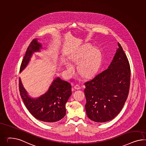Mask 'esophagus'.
Here are the masks:
<instances>
[{"label":"esophagus","mask_w":146,"mask_h":146,"mask_svg":"<svg viewBox=\"0 0 146 146\" xmlns=\"http://www.w3.org/2000/svg\"><path fill=\"white\" fill-rule=\"evenodd\" d=\"M74 89H75L76 90H79V89H81V87L79 85H78V84H76V85H75V86L74 87Z\"/></svg>","instance_id":"esophagus-1"}]
</instances>
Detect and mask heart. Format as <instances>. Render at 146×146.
<instances>
[{
  "label": "heart",
  "instance_id": "b5f03b06",
  "mask_svg": "<svg viewBox=\"0 0 146 146\" xmlns=\"http://www.w3.org/2000/svg\"><path fill=\"white\" fill-rule=\"evenodd\" d=\"M72 62L79 64L78 70L80 74L85 78L93 76L100 67L103 55L98 48L94 47L91 44H86L70 56ZM65 67L70 73L75 71L74 66L69 62L65 63Z\"/></svg>",
  "mask_w": 146,
  "mask_h": 146
}]
</instances>
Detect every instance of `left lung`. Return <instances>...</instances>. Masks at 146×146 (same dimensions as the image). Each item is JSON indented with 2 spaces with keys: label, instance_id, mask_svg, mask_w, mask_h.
<instances>
[{
  "label": "left lung",
  "instance_id": "obj_1",
  "mask_svg": "<svg viewBox=\"0 0 146 146\" xmlns=\"http://www.w3.org/2000/svg\"><path fill=\"white\" fill-rule=\"evenodd\" d=\"M107 69L85 83V108L91 120L108 122L122 110L130 88V64L121 44Z\"/></svg>",
  "mask_w": 146,
  "mask_h": 146
}]
</instances>
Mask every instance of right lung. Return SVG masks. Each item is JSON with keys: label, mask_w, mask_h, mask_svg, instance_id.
<instances>
[{"label": "right lung", "mask_w": 146, "mask_h": 146, "mask_svg": "<svg viewBox=\"0 0 146 146\" xmlns=\"http://www.w3.org/2000/svg\"><path fill=\"white\" fill-rule=\"evenodd\" d=\"M42 49L38 39L30 44L20 67V72L27 66L35 52ZM71 84L59 77L54 80L48 90L37 98H32L24 89L19 79L20 95L25 106L36 119L45 123H54L60 120L66 115L65 104L72 95Z\"/></svg>", "instance_id": "add662e5"}]
</instances>
